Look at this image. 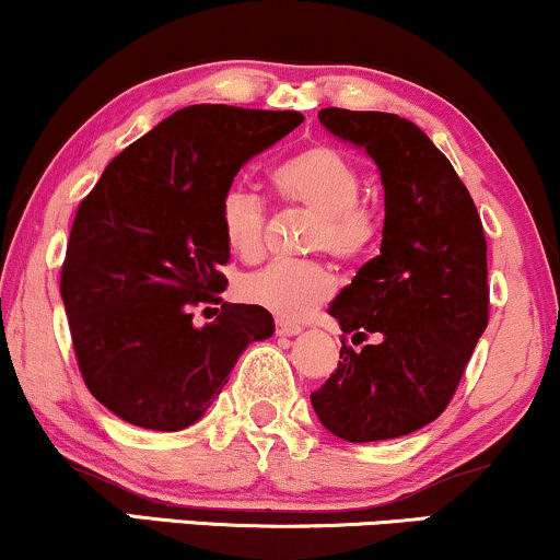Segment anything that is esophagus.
<instances>
[{"instance_id": "34e87169", "label": "esophagus", "mask_w": 560, "mask_h": 560, "mask_svg": "<svg viewBox=\"0 0 560 560\" xmlns=\"http://www.w3.org/2000/svg\"><path fill=\"white\" fill-rule=\"evenodd\" d=\"M276 332H279V336H296V332H302V325L289 323V320H276Z\"/></svg>"}]
</instances>
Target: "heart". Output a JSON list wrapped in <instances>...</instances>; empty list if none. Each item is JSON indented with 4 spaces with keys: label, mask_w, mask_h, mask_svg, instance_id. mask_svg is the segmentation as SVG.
Wrapping results in <instances>:
<instances>
[{
    "label": "heart",
    "mask_w": 560,
    "mask_h": 560,
    "mask_svg": "<svg viewBox=\"0 0 560 560\" xmlns=\"http://www.w3.org/2000/svg\"><path fill=\"white\" fill-rule=\"evenodd\" d=\"M271 183L281 201L315 214L310 245L332 258H359L377 237V217L362 201L357 165L328 144H310L276 162ZM219 232L235 256L256 260L264 253L266 203L243 186H230L219 198ZM336 289L332 273L317 260H273L237 284L247 304L264 307L281 320H302Z\"/></svg>",
    "instance_id": "1"
}]
</instances>
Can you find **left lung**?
Segmentation results:
<instances>
[{"label": "left lung", "mask_w": 560, "mask_h": 560, "mask_svg": "<svg viewBox=\"0 0 560 560\" xmlns=\"http://www.w3.org/2000/svg\"><path fill=\"white\" fill-rule=\"evenodd\" d=\"M320 124L380 167V256L359 268L328 313L362 351L310 395L317 419L346 442L413 434L450 406L488 325L486 235L452 162L419 126L380 110L323 108Z\"/></svg>", "instance_id": "8db88e82"}]
</instances>
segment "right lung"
Masks as SVG:
<instances>
[{
	"instance_id": "obj_1",
	"label": "right lung",
	"mask_w": 560,
	"mask_h": 560,
	"mask_svg": "<svg viewBox=\"0 0 560 560\" xmlns=\"http://www.w3.org/2000/svg\"><path fill=\"white\" fill-rule=\"evenodd\" d=\"M304 121L296 110L188 105L110 160L77 209L61 300L88 390L118 419L180 431L207 413L247 343L273 332L256 304H222L230 247L219 198L237 170Z\"/></svg>"
}]
</instances>
